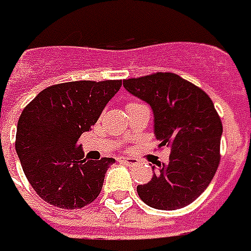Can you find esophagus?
I'll return each instance as SVG.
<instances>
[{
    "label": "esophagus",
    "instance_id": "1",
    "mask_svg": "<svg viewBox=\"0 0 251 251\" xmlns=\"http://www.w3.org/2000/svg\"><path fill=\"white\" fill-rule=\"evenodd\" d=\"M122 163H125L127 166H134L137 163V160L133 159V157H122Z\"/></svg>",
    "mask_w": 251,
    "mask_h": 251
}]
</instances>
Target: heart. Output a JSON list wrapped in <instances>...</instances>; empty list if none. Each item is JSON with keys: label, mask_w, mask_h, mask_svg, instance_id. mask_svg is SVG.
Here are the masks:
<instances>
[{"label": "heart", "mask_w": 251, "mask_h": 251, "mask_svg": "<svg viewBox=\"0 0 251 251\" xmlns=\"http://www.w3.org/2000/svg\"><path fill=\"white\" fill-rule=\"evenodd\" d=\"M138 106H143V104H141V103H137V101H130V103H129V104H127V110H129V108H134V107H138Z\"/></svg>", "instance_id": "1"}]
</instances>
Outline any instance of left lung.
Instances as JSON below:
<instances>
[{
  "label": "left lung",
  "mask_w": 251,
  "mask_h": 251,
  "mask_svg": "<svg viewBox=\"0 0 251 251\" xmlns=\"http://www.w3.org/2000/svg\"><path fill=\"white\" fill-rule=\"evenodd\" d=\"M124 87L150 104L155 136L162 141L159 148L171 150L167 164L159 163L152 179L137 186L140 199L162 211L192 204L211 183L220 163L223 125L211 98L174 73L127 78Z\"/></svg>",
  "instance_id": "8db88e82"
}]
</instances>
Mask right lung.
Returning <instances> with one entry per match:
<instances>
[{"instance_id":"1","label":"right lung","mask_w":251,"mask_h":251,"mask_svg":"<svg viewBox=\"0 0 251 251\" xmlns=\"http://www.w3.org/2000/svg\"><path fill=\"white\" fill-rule=\"evenodd\" d=\"M121 85V80L57 84L39 92L23 110L16 152L40 199L62 209H77L99 196L115 159H84L77 141L95 125Z\"/></svg>"}]
</instances>
